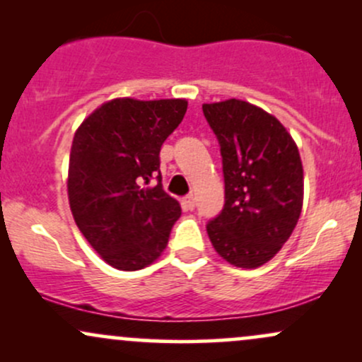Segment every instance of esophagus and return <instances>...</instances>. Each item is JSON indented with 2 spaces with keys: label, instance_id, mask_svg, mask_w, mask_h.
<instances>
[{
  "label": "esophagus",
  "instance_id": "1",
  "mask_svg": "<svg viewBox=\"0 0 362 362\" xmlns=\"http://www.w3.org/2000/svg\"><path fill=\"white\" fill-rule=\"evenodd\" d=\"M184 206H185V209H189V211L194 209V207H195V197H194V195H185Z\"/></svg>",
  "mask_w": 362,
  "mask_h": 362
}]
</instances>
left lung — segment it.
Segmentation results:
<instances>
[{"instance_id":"8db88e82","label":"left lung","mask_w":362,"mask_h":362,"mask_svg":"<svg viewBox=\"0 0 362 362\" xmlns=\"http://www.w3.org/2000/svg\"><path fill=\"white\" fill-rule=\"evenodd\" d=\"M223 158L224 207L207 223L214 250L235 267L257 269L281 250L303 207L296 143L274 115L252 103L202 105Z\"/></svg>"}]
</instances>
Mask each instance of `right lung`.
I'll return each mask as SVG.
<instances>
[{"label":"right lung","mask_w":362,"mask_h":362,"mask_svg":"<svg viewBox=\"0 0 362 362\" xmlns=\"http://www.w3.org/2000/svg\"><path fill=\"white\" fill-rule=\"evenodd\" d=\"M187 102L115 98L83 120L73 138L68 197L78 228L119 271H139L167 248L180 204L163 190L160 149ZM156 177L155 187L143 185Z\"/></svg>","instance_id":"add662e5"}]
</instances>
